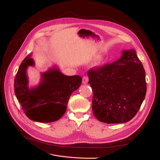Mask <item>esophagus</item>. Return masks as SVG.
Returning a JSON list of instances; mask_svg holds the SVG:
<instances>
[{
  "label": "esophagus",
  "mask_w": 160,
  "mask_h": 160,
  "mask_svg": "<svg viewBox=\"0 0 160 160\" xmlns=\"http://www.w3.org/2000/svg\"><path fill=\"white\" fill-rule=\"evenodd\" d=\"M88 78L86 77V76H84L82 78V84H86L88 83Z\"/></svg>",
  "instance_id": "esophagus-1"
}]
</instances>
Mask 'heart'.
<instances>
[{"label": "heart", "mask_w": 160, "mask_h": 160, "mask_svg": "<svg viewBox=\"0 0 160 160\" xmlns=\"http://www.w3.org/2000/svg\"><path fill=\"white\" fill-rule=\"evenodd\" d=\"M104 62V57L102 56H99L97 58L95 59V60L93 63V66L94 67H99Z\"/></svg>", "instance_id": "b5f03b06"}]
</instances>
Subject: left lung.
<instances>
[{
  "label": "left lung",
  "instance_id": "obj_1",
  "mask_svg": "<svg viewBox=\"0 0 160 160\" xmlns=\"http://www.w3.org/2000/svg\"><path fill=\"white\" fill-rule=\"evenodd\" d=\"M93 91L92 111L102 122L129 121L138 112L146 94L145 72L134 49L122 51L111 64L88 72Z\"/></svg>",
  "mask_w": 160,
  "mask_h": 160
}]
</instances>
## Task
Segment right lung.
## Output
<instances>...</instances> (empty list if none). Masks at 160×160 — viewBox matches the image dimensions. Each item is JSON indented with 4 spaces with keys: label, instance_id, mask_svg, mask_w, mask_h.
Returning <instances> with one entry per match:
<instances>
[{
    "label": "right lung",
    "instance_id": "obj_1",
    "mask_svg": "<svg viewBox=\"0 0 160 160\" xmlns=\"http://www.w3.org/2000/svg\"><path fill=\"white\" fill-rule=\"evenodd\" d=\"M29 53L22 62L16 74L14 89L16 97L29 119L40 122L56 121L63 115L71 94L80 87V76H66L53 66L41 72L38 85H29L27 69L35 66Z\"/></svg>",
    "mask_w": 160,
    "mask_h": 160
}]
</instances>
